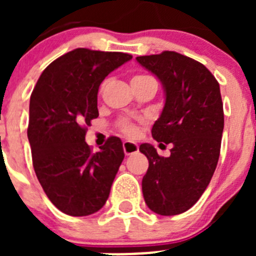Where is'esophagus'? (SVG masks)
Returning a JSON list of instances; mask_svg holds the SVG:
<instances>
[{"label":"esophagus","instance_id":"esophagus-1","mask_svg":"<svg viewBox=\"0 0 256 256\" xmlns=\"http://www.w3.org/2000/svg\"><path fill=\"white\" fill-rule=\"evenodd\" d=\"M123 150L126 155H132V154H136L138 151V144L132 141H124Z\"/></svg>","mask_w":256,"mask_h":256}]
</instances>
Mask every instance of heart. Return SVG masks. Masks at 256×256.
I'll return each mask as SVG.
<instances>
[{
	"label": "heart",
	"instance_id": "obj_1",
	"mask_svg": "<svg viewBox=\"0 0 256 256\" xmlns=\"http://www.w3.org/2000/svg\"><path fill=\"white\" fill-rule=\"evenodd\" d=\"M150 78L151 76H136L132 78V82H140V80H146V79H150ZM120 128L128 136H133L136 132H137V128H136L134 124H133L130 120H126V119H124V120L120 122Z\"/></svg>",
	"mask_w": 256,
	"mask_h": 256
}]
</instances>
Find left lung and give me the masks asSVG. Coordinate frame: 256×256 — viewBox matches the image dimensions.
I'll use <instances>...</instances> for the list:
<instances>
[{
	"label": "left lung",
	"instance_id": "8db88e82",
	"mask_svg": "<svg viewBox=\"0 0 256 256\" xmlns=\"http://www.w3.org/2000/svg\"><path fill=\"white\" fill-rule=\"evenodd\" d=\"M136 60L162 82L165 105L151 133L158 142L172 144L168 158L159 156L152 144L140 146L148 160L142 180L144 202L156 214L177 216L198 202L218 164L224 128L220 88L206 66L178 52Z\"/></svg>",
	"mask_w": 256,
	"mask_h": 256
}]
</instances>
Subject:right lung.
<instances>
[{
	"mask_svg": "<svg viewBox=\"0 0 256 256\" xmlns=\"http://www.w3.org/2000/svg\"><path fill=\"white\" fill-rule=\"evenodd\" d=\"M130 58L123 52L76 48L52 61L32 92L28 140L36 176L50 201L68 216L98 212L123 162L120 138H108L98 152L84 140L98 116V87Z\"/></svg>",
	"mask_w": 256,
	"mask_h": 256,
	"instance_id": "add662e5",
	"label": "right lung"
}]
</instances>
